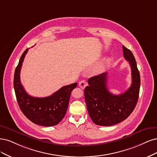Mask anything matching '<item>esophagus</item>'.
<instances>
[{"instance_id":"obj_1","label":"esophagus","mask_w":157,"mask_h":157,"mask_svg":"<svg viewBox=\"0 0 157 157\" xmlns=\"http://www.w3.org/2000/svg\"><path fill=\"white\" fill-rule=\"evenodd\" d=\"M79 86L81 88L83 89H85L86 86H87V82H86L85 80L80 81V82H79Z\"/></svg>"}]
</instances>
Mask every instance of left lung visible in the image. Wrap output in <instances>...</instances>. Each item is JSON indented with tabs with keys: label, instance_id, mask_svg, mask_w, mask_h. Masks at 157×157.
<instances>
[{
	"label": "left lung",
	"instance_id": "obj_1",
	"mask_svg": "<svg viewBox=\"0 0 157 157\" xmlns=\"http://www.w3.org/2000/svg\"><path fill=\"white\" fill-rule=\"evenodd\" d=\"M124 59L132 71V84L119 95L111 93L107 88V72L88 79L84 90L89 115L97 125L109 126L122 122L132 113L137 104L140 87V75L136 59L130 49L123 46Z\"/></svg>",
	"mask_w": 157,
	"mask_h": 157
}]
</instances>
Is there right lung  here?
Returning a JSON list of instances; mask_svg holds the SVG:
<instances>
[{
  "label": "right lung",
  "mask_w": 157,
  "mask_h": 157,
  "mask_svg": "<svg viewBox=\"0 0 157 157\" xmlns=\"http://www.w3.org/2000/svg\"><path fill=\"white\" fill-rule=\"evenodd\" d=\"M28 50L22 54L14 73L13 87L19 106L33 123L44 126L57 125L67 113L70 94L78 83L64 86L48 97L36 98L28 94L20 81V71Z\"/></svg>",
  "instance_id": "right-lung-1"
}]
</instances>
